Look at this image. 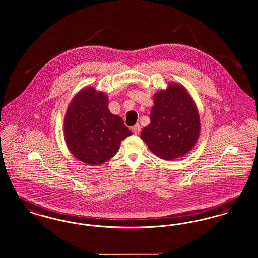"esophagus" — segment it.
<instances>
[{
  "label": "esophagus",
  "mask_w": 258,
  "mask_h": 258,
  "mask_svg": "<svg viewBox=\"0 0 258 258\" xmlns=\"http://www.w3.org/2000/svg\"><path fill=\"white\" fill-rule=\"evenodd\" d=\"M132 131L134 132V134H139L140 132H141V126H140V124H136L135 126H133L132 127Z\"/></svg>",
  "instance_id": "34e87169"
}]
</instances>
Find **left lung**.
<instances>
[{
  "instance_id": "8db88e82",
  "label": "left lung",
  "mask_w": 258,
  "mask_h": 258,
  "mask_svg": "<svg viewBox=\"0 0 258 258\" xmlns=\"http://www.w3.org/2000/svg\"><path fill=\"white\" fill-rule=\"evenodd\" d=\"M150 124L141 133L149 149L158 157L172 160L183 156L195 145L200 132L196 106L187 91L177 83L154 97Z\"/></svg>"
}]
</instances>
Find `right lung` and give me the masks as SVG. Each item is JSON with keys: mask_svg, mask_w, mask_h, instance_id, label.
<instances>
[{"mask_svg": "<svg viewBox=\"0 0 258 258\" xmlns=\"http://www.w3.org/2000/svg\"><path fill=\"white\" fill-rule=\"evenodd\" d=\"M108 97L93 88H85L69 106L65 139L72 154L82 162L97 166L112 158L121 141L132 135L122 118L108 109Z\"/></svg>", "mask_w": 258, "mask_h": 258, "instance_id": "right-lung-1", "label": "right lung"}]
</instances>
